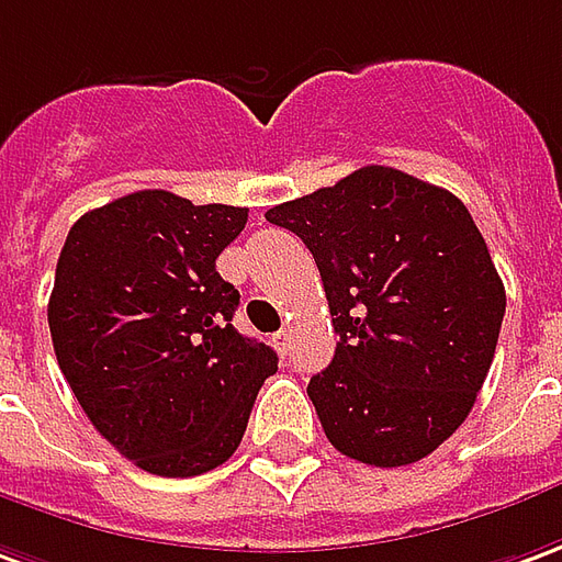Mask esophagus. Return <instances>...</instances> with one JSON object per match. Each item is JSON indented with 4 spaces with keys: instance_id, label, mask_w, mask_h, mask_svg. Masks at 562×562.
Returning <instances> with one entry per match:
<instances>
[{
    "instance_id": "esophagus-1",
    "label": "esophagus",
    "mask_w": 562,
    "mask_h": 562,
    "mask_svg": "<svg viewBox=\"0 0 562 562\" xmlns=\"http://www.w3.org/2000/svg\"><path fill=\"white\" fill-rule=\"evenodd\" d=\"M289 344H292V335H289V331H277V335H273V347L280 349V352H285Z\"/></svg>"
}]
</instances>
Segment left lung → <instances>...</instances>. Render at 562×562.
<instances>
[{
  "instance_id": "8db88e82",
  "label": "left lung",
  "mask_w": 562,
  "mask_h": 562,
  "mask_svg": "<svg viewBox=\"0 0 562 562\" xmlns=\"http://www.w3.org/2000/svg\"><path fill=\"white\" fill-rule=\"evenodd\" d=\"M319 268L337 349L307 395L328 441L376 469L429 457L493 364L505 285L462 200L392 167L265 213Z\"/></svg>"
}]
</instances>
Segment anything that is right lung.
<instances>
[{
  "label": "right lung",
  "instance_id": "1",
  "mask_svg": "<svg viewBox=\"0 0 562 562\" xmlns=\"http://www.w3.org/2000/svg\"><path fill=\"white\" fill-rule=\"evenodd\" d=\"M249 210L136 191L78 218L63 243L48 325L93 429L160 477H194L240 447L268 344L231 319L240 292L215 258Z\"/></svg>",
  "mask_w": 562,
  "mask_h": 562
}]
</instances>
